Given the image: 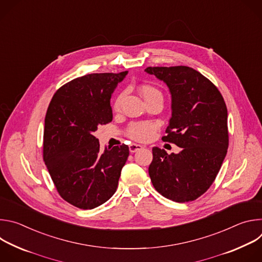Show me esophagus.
<instances>
[{
    "mask_svg": "<svg viewBox=\"0 0 262 262\" xmlns=\"http://www.w3.org/2000/svg\"><path fill=\"white\" fill-rule=\"evenodd\" d=\"M143 148H144V147H143L142 145H139V144L133 143V144H130V145H129V151H130L132 154H135V152H137V151L141 150V149H143Z\"/></svg>",
    "mask_w": 262,
    "mask_h": 262,
    "instance_id": "34e87169",
    "label": "esophagus"
}]
</instances>
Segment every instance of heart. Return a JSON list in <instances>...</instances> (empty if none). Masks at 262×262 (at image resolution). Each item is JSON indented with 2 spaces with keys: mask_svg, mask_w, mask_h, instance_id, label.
I'll return each mask as SVG.
<instances>
[{
  "mask_svg": "<svg viewBox=\"0 0 262 262\" xmlns=\"http://www.w3.org/2000/svg\"><path fill=\"white\" fill-rule=\"evenodd\" d=\"M141 93L143 94L145 99L151 97L154 95H157V94H161V92L157 88H155L150 85H143L141 87ZM123 97H124V92L120 93L116 97V99L114 100V103H113V107L115 110H119ZM157 127H158V125L155 122H147V121L133 122L127 127V135L132 139L137 140V141H147L154 136L155 132L157 130Z\"/></svg>",
  "mask_w": 262,
  "mask_h": 262,
  "instance_id": "b5f03b06",
  "label": "heart"
}]
</instances>
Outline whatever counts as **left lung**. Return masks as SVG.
Segmentation results:
<instances>
[{"mask_svg":"<svg viewBox=\"0 0 262 262\" xmlns=\"http://www.w3.org/2000/svg\"><path fill=\"white\" fill-rule=\"evenodd\" d=\"M166 83L172 97V117L163 141L181 148L177 155L152 148L148 172L155 189L175 202L203 195L226 157L229 138L227 106L217 88L188 66L147 67Z\"/></svg>","mask_w":262,"mask_h":262,"instance_id":"obj_1","label":"left lung"}]
</instances>
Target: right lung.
<instances>
[{"mask_svg":"<svg viewBox=\"0 0 262 262\" xmlns=\"http://www.w3.org/2000/svg\"><path fill=\"white\" fill-rule=\"evenodd\" d=\"M127 72L74 79L57 90L48 107L43 161L59 195L81 209L95 208L114 195L128 158L125 144L101 152L94 136L113 119L110 99Z\"/></svg>","mask_w":262,"mask_h":262,"instance_id":"right-lung-1","label":"right lung"}]
</instances>
